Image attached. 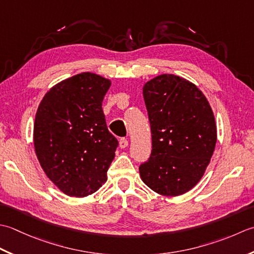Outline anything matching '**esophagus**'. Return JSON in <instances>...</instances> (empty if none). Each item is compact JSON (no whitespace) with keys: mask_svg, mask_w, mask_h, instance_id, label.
<instances>
[{"mask_svg":"<svg viewBox=\"0 0 254 254\" xmlns=\"http://www.w3.org/2000/svg\"><path fill=\"white\" fill-rule=\"evenodd\" d=\"M120 147H121L122 149L128 147V140H127L126 138H122V139H121V140H120Z\"/></svg>","mask_w":254,"mask_h":254,"instance_id":"esophagus-1","label":"esophagus"}]
</instances>
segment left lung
<instances>
[{"instance_id":"left-lung-1","label":"left lung","mask_w":254,"mask_h":254,"mask_svg":"<svg viewBox=\"0 0 254 254\" xmlns=\"http://www.w3.org/2000/svg\"><path fill=\"white\" fill-rule=\"evenodd\" d=\"M151 127L152 150L139 173L164 196L182 195L199 182L213 156L214 113L197 86L184 77L161 74L142 89Z\"/></svg>"}]
</instances>
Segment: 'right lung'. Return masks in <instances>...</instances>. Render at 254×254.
<instances>
[{
  "mask_svg": "<svg viewBox=\"0 0 254 254\" xmlns=\"http://www.w3.org/2000/svg\"><path fill=\"white\" fill-rule=\"evenodd\" d=\"M111 80L82 72L46 93L36 113L34 146L44 172L61 192L84 197L101 188L115 157L102 102Z\"/></svg>",
  "mask_w": 254,
  "mask_h": 254,
  "instance_id": "obj_1",
  "label": "right lung"
}]
</instances>
